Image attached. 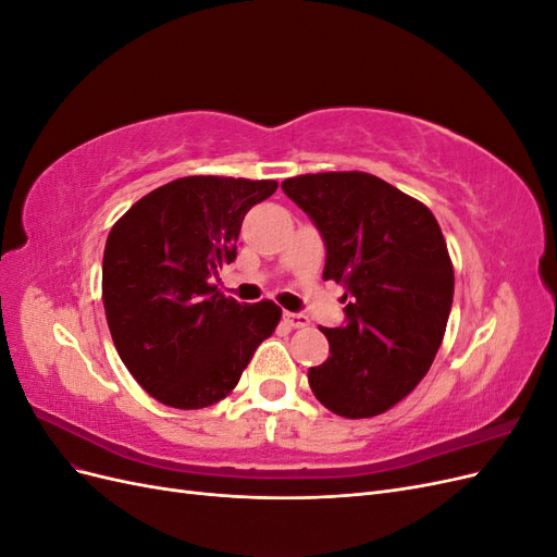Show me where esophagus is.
Here are the masks:
<instances>
[{"label":"esophagus","mask_w":557,"mask_h":557,"mask_svg":"<svg viewBox=\"0 0 557 557\" xmlns=\"http://www.w3.org/2000/svg\"><path fill=\"white\" fill-rule=\"evenodd\" d=\"M283 320H285V325H290V327H295V330H299V327H307V325H309V318H307L305 313L285 311V313H283Z\"/></svg>","instance_id":"34e87169"}]
</instances>
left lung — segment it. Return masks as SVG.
Wrapping results in <instances>:
<instances>
[{"instance_id": "1", "label": "left lung", "mask_w": 557, "mask_h": 557, "mask_svg": "<svg viewBox=\"0 0 557 557\" xmlns=\"http://www.w3.org/2000/svg\"><path fill=\"white\" fill-rule=\"evenodd\" d=\"M281 188L323 234V278L344 285L346 323L320 327L330 358L309 369L311 391L336 416L385 413L444 339L455 278L442 227L423 201L364 172L301 174Z\"/></svg>"}]
</instances>
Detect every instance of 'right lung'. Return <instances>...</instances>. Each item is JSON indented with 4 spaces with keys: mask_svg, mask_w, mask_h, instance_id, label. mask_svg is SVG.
Returning <instances> with one entry per match:
<instances>
[{
    "mask_svg": "<svg viewBox=\"0 0 557 557\" xmlns=\"http://www.w3.org/2000/svg\"><path fill=\"white\" fill-rule=\"evenodd\" d=\"M276 181L185 176L141 197L107 239L102 299L117 356L144 391L205 409L237 387L281 307L239 305L211 285L237 258L244 215Z\"/></svg>",
    "mask_w": 557,
    "mask_h": 557,
    "instance_id": "add662e5",
    "label": "right lung"
}]
</instances>
